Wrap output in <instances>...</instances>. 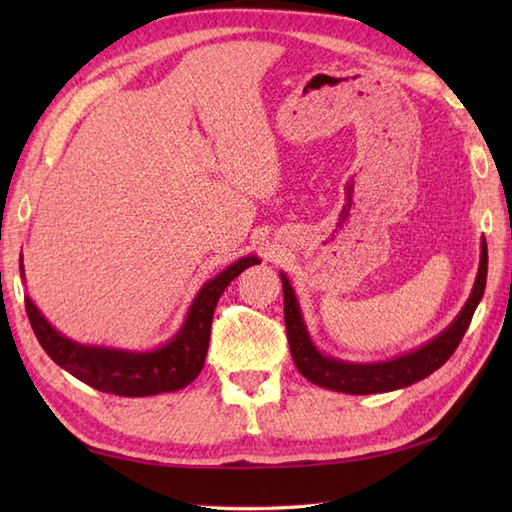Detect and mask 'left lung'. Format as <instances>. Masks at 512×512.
I'll return each mask as SVG.
<instances>
[{
	"label": "left lung",
	"mask_w": 512,
	"mask_h": 512,
	"mask_svg": "<svg viewBox=\"0 0 512 512\" xmlns=\"http://www.w3.org/2000/svg\"><path fill=\"white\" fill-rule=\"evenodd\" d=\"M486 273L488 248L486 239L482 237L480 268H477L475 286L471 290L469 301L464 303L462 312L453 319L449 328L440 332L433 341L424 343L418 350H413L409 354L391 358V361L385 363H345L339 361V358L321 354L310 339L306 323H303L295 290H292L288 277L281 273V284H284V317L292 361H295L299 372L306 376L310 383L325 389L343 391V394H383V391H394L418 383V380L427 378L429 374L436 372V369H440L449 361L451 354L458 350L464 332L469 330L477 303L484 297Z\"/></svg>",
	"instance_id": "8db88e82"
}]
</instances>
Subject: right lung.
<instances>
[{"instance_id":"add662e5","label":"right lung","mask_w":512,"mask_h":512,"mask_svg":"<svg viewBox=\"0 0 512 512\" xmlns=\"http://www.w3.org/2000/svg\"><path fill=\"white\" fill-rule=\"evenodd\" d=\"M255 264H259L255 255L242 257L220 275L206 281L198 297L193 299L178 334L169 343L149 352L76 343L54 330L30 297H26V312L46 354L81 383L105 391V394L127 398L165 394V391L187 387L198 378L204 367L206 350H209L211 321L217 301L242 270ZM19 270L24 277V264H19Z\"/></svg>"}]
</instances>
